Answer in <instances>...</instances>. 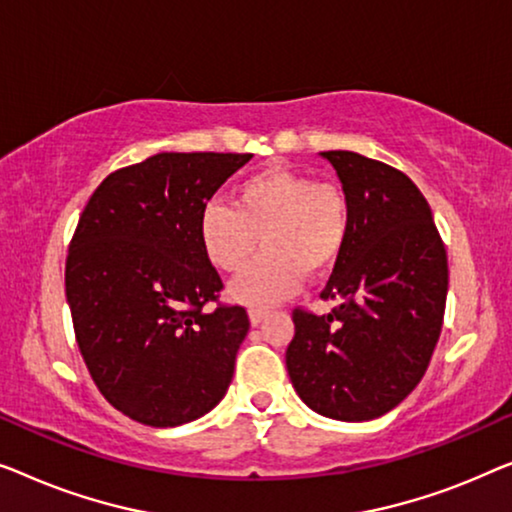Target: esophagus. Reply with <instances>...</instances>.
I'll use <instances>...</instances> for the list:
<instances>
[{"mask_svg": "<svg viewBox=\"0 0 512 512\" xmlns=\"http://www.w3.org/2000/svg\"><path fill=\"white\" fill-rule=\"evenodd\" d=\"M248 318H250V325L257 327V325H262L266 318H269V311H262V308H250Z\"/></svg>", "mask_w": 512, "mask_h": 512, "instance_id": "obj_1", "label": "esophagus"}]
</instances>
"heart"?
I'll return each instance as SVG.
<instances>
[{
	"mask_svg": "<svg viewBox=\"0 0 512 512\" xmlns=\"http://www.w3.org/2000/svg\"><path fill=\"white\" fill-rule=\"evenodd\" d=\"M352 204L336 181L269 167L250 174L232 190V206L208 204L199 215L201 248L215 269L239 273L229 297L253 308H269L294 294L306 271L327 273L343 257L350 239Z\"/></svg>",
	"mask_w": 512,
	"mask_h": 512,
	"instance_id": "heart-1",
	"label": "heart"
}]
</instances>
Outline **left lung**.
<instances>
[{"label":"left lung","instance_id":"obj_1","mask_svg":"<svg viewBox=\"0 0 512 512\" xmlns=\"http://www.w3.org/2000/svg\"><path fill=\"white\" fill-rule=\"evenodd\" d=\"M352 204L350 239L320 297L327 315L294 308L285 364L315 413L364 422L420 383L441 336L448 255L417 185L350 150L320 153Z\"/></svg>","mask_w":512,"mask_h":512}]
</instances>
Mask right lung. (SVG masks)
Returning <instances> with one entry per match:
<instances>
[{
    "label": "right lung",
    "mask_w": 512,
    "mask_h": 512,
    "mask_svg": "<svg viewBox=\"0 0 512 512\" xmlns=\"http://www.w3.org/2000/svg\"><path fill=\"white\" fill-rule=\"evenodd\" d=\"M250 157L157 153L106 176L78 218L64 269L78 350L104 399L148 427L197 420L232 383L250 320L218 301L199 215Z\"/></svg>",
    "instance_id": "obj_1"
}]
</instances>
